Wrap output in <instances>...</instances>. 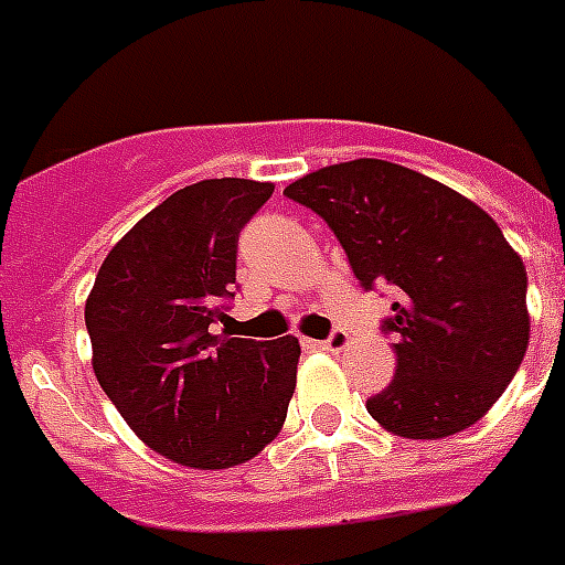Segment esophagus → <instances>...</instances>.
Returning a JSON list of instances; mask_svg holds the SVG:
<instances>
[{
	"label": "esophagus",
	"mask_w": 565,
	"mask_h": 565,
	"mask_svg": "<svg viewBox=\"0 0 565 565\" xmlns=\"http://www.w3.org/2000/svg\"><path fill=\"white\" fill-rule=\"evenodd\" d=\"M348 342H351V337H348L345 330H333L328 339H322V342H316V345L322 348V351H330V354H339V351H345Z\"/></svg>",
	"instance_id": "obj_1"
}]
</instances>
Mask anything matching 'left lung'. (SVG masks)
I'll return each instance as SVG.
<instances>
[{
  "label": "left lung",
  "instance_id": "left-lung-1",
  "mask_svg": "<svg viewBox=\"0 0 565 565\" xmlns=\"http://www.w3.org/2000/svg\"><path fill=\"white\" fill-rule=\"evenodd\" d=\"M342 243L365 290L388 287L397 371L365 409L401 438H447L502 397L529 348V278L497 220L444 182L383 159L284 188Z\"/></svg>",
  "mask_w": 565,
  "mask_h": 565
}]
</instances>
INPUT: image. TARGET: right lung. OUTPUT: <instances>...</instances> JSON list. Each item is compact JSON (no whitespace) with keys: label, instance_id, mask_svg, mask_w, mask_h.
Here are the masks:
<instances>
[{"label":"right lung","instance_id":"1","mask_svg":"<svg viewBox=\"0 0 565 565\" xmlns=\"http://www.w3.org/2000/svg\"><path fill=\"white\" fill-rule=\"evenodd\" d=\"M273 182L203 179L109 249L86 298L92 369L141 441L196 470L243 465L281 433L296 337L214 333L235 296L237 235Z\"/></svg>","mask_w":565,"mask_h":565}]
</instances>
